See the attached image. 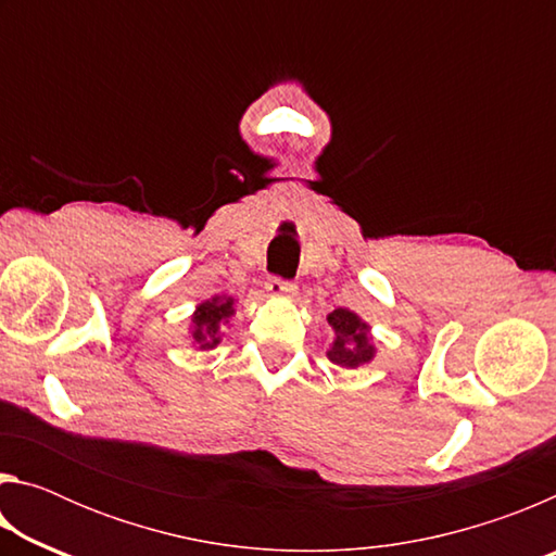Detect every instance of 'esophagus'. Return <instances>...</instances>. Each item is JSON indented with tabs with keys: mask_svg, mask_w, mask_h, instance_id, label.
<instances>
[{
	"mask_svg": "<svg viewBox=\"0 0 556 556\" xmlns=\"http://www.w3.org/2000/svg\"><path fill=\"white\" fill-rule=\"evenodd\" d=\"M267 294H269L271 299H291V296L296 294V287L291 285V281H287V279L271 277V279L267 281Z\"/></svg>",
	"mask_w": 556,
	"mask_h": 556,
	"instance_id": "1",
	"label": "esophagus"
}]
</instances>
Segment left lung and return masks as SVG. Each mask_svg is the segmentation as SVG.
Wrapping results in <instances>:
<instances>
[{"label":"left lung","mask_w":556,"mask_h":556,"mask_svg":"<svg viewBox=\"0 0 556 556\" xmlns=\"http://www.w3.org/2000/svg\"><path fill=\"white\" fill-rule=\"evenodd\" d=\"M326 321L333 331V343L326 353L328 361L341 365L345 370H355L361 365L375 361L378 348L372 343V331L368 321H363L351 308H333L326 316Z\"/></svg>","instance_id":"left-lung-1"}]
</instances>
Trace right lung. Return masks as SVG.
I'll return each instance as SVG.
<instances>
[{
  "label": "right lung",
  "mask_w": 556,
  "mask_h": 556,
  "mask_svg": "<svg viewBox=\"0 0 556 556\" xmlns=\"http://www.w3.org/2000/svg\"><path fill=\"white\" fill-rule=\"evenodd\" d=\"M235 304H238V299L215 294L195 306L191 324H188V341L195 351H211L223 341V326H228L235 316Z\"/></svg>",
  "instance_id": "obj_1"
}]
</instances>
